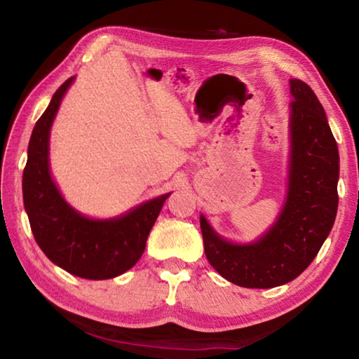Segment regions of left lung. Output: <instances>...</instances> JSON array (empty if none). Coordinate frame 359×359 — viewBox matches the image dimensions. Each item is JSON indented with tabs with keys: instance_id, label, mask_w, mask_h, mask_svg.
Masks as SVG:
<instances>
[{
	"instance_id": "8db88e82",
	"label": "left lung",
	"mask_w": 359,
	"mask_h": 359,
	"mask_svg": "<svg viewBox=\"0 0 359 359\" xmlns=\"http://www.w3.org/2000/svg\"><path fill=\"white\" fill-rule=\"evenodd\" d=\"M291 161L285 208L255 244L236 245L212 231L201 215L205 258L231 283L274 288L302 274L317 257L336 220L339 151L325 109L299 79L290 81Z\"/></svg>"
}]
</instances>
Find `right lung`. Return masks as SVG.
<instances>
[{
	"instance_id": "obj_1",
	"label": "right lung",
	"mask_w": 359,
	"mask_h": 359,
	"mask_svg": "<svg viewBox=\"0 0 359 359\" xmlns=\"http://www.w3.org/2000/svg\"><path fill=\"white\" fill-rule=\"evenodd\" d=\"M72 81L74 77H69L60 85L33 128L23 169V204L34 239L52 263L72 276L106 280L131 269L142 257L150 229L169 194L115 220H90L65 203L48 171V131Z\"/></svg>"
}]
</instances>
